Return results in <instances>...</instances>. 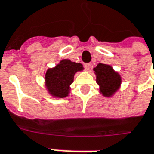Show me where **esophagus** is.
Masks as SVG:
<instances>
[{"instance_id":"1","label":"esophagus","mask_w":154,"mask_h":154,"mask_svg":"<svg viewBox=\"0 0 154 154\" xmlns=\"http://www.w3.org/2000/svg\"><path fill=\"white\" fill-rule=\"evenodd\" d=\"M91 67H92V65H91L90 63H85V64H84V68H85L86 70H88V71Z\"/></svg>"}]
</instances>
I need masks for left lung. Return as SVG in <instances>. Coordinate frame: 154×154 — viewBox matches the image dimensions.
<instances>
[{
  "label": "left lung",
  "instance_id": "1",
  "mask_svg": "<svg viewBox=\"0 0 154 154\" xmlns=\"http://www.w3.org/2000/svg\"><path fill=\"white\" fill-rule=\"evenodd\" d=\"M96 74V82L100 86V91L106 96H110L119 87L121 79L118 73L113 72L112 68L100 63L94 69Z\"/></svg>",
  "mask_w": 154,
  "mask_h": 154
}]
</instances>
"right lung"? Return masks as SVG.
Wrapping results in <instances>:
<instances>
[{"label": "right lung", "mask_w": 154, "mask_h": 154, "mask_svg": "<svg viewBox=\"0 0 154 154\" xmlns=\"http://www.w3.org/2000/svg\"><path fill=\"white\" fill-rule=\"evenodd\" d=\"M82 66L68 60H63L54 69H49L45 76L46 86L54 96L63 98L68 94L69 86L73 82L75 73L82 71Z\"/></svg>", "instance_id": "add662e5"}]
</instances>
